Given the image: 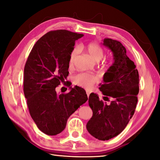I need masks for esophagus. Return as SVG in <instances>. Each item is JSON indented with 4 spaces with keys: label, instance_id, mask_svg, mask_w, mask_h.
Segmentation results:
<instances>
[{
    "label": "esophagus",
    "instance_id": "esophagus-1",
    "mask_svg": "<svg viewBox=\"0 0 160 160\" xmlns=\"http://www.w3.org/2000/svg\"><path fill=\"white\" fill-rule=\"evenodd\" d=\"M86 93H87L88 97H89V95H90V90H86Z\"/></svg>",
    "mask_w": 160,
    "mask_h": 160
}]
</instances>
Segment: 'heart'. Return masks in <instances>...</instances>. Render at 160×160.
<instances>
[{
  "label": "heart",
  "instance_id": "obj_1",
  "mask_svg": "<svg viewBox=\"0 0 160 160\" xmlns=\"http://www.w3.org/2000/svg\"><path fill=\"white\" fill-rule=\"evenodd\" d=\"M83 48L85 49L88 54H90L95 61H99L103 57L104 51L103 49L101 47V45L98 44L97 42H91L88 43L83 46ZM78 54V48L77 47H74L71 50L70 54H69V66L72 67L74 62H75L76 57ZM107 61H110V59H106ZM99 77L95 74L88 73V72H80L74 76L73 82L74 84L78 86L84 88H90L95 82H98Z\"/></svg>",
  "mask_w": 160,
  "mask_h": 160
}]
</instances>
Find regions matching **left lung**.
Here are the masks:
<instances>
[{
    "instance_id": "8db88e82",
    "label": "left lung",
    "mask_w": 160,
    "mask_h": 160,
    "mask_svg": "<svg viewBox=\"0 0 160 160\" xmlns=\"http://www.w3.org/2000/svg\"><path fill=\"white\" fill-rule=\"evenodd\" d=\"M103 45L113 53L114 62L104 74L99 89L105 95L103 101L91 93L88 103L92 116L86 128L90 134L102 141L116 137L127 126L135 112L138 101L139 78L134 62L126 55L120 42L104 39ZM111 103H107L106 101Z\"/></svg>"
}]
</instances>
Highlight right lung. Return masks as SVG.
Masks as SVG:
<instances>
[{
	"label": "right lung",
	"mask_w": 160,
	"mask_h": 160,
	"mask_svg": "<svg viewBox=\"0 0 160 160\" xmlns=\"http://www.w3.org/2000/svg\"><path fill=\"white\" fill-rule=\"evenodd\" d=\"M83 37L65 29L50 31L36 42L24 67L23 92L30 115L43 133L57 135L67 121L88 101L82 88L57 95L55 88L69 75V54Z\"/></svg>",
	"instance_id": "right-lung-1"
}]
</instances>
